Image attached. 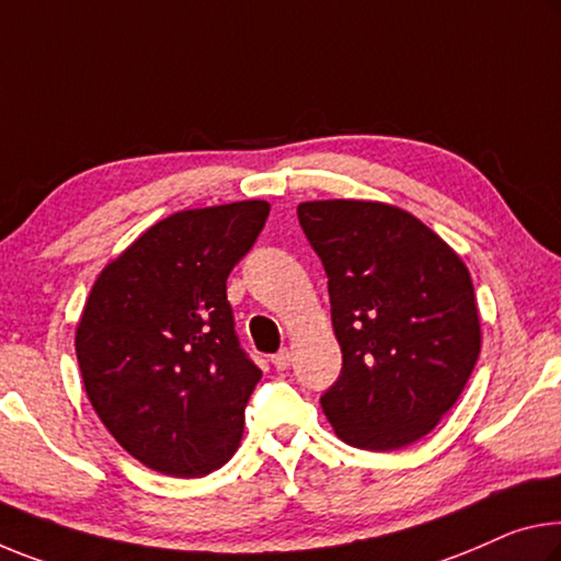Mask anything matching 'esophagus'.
Masks as SVG:
<instances>
[{
    "label": "esophagus",
    "instance_id": "obj_1",
    "mask_svg": "<svg viewBox=\"0 0 561 561\" xmlns=\"http://www.w3.org/2000/svg\"><path fill=\"white\" fill-rule=\"evenodd\" d=\"M289 362H291V352H289V350H279V352L272 357V364H274V367H277L279 371L287 369Z\"/></svg>",
    "mask_w": 561,
    "mask_h": 561
}]
</instances>
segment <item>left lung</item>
Returning a JSON list of instances; mask_svg holds the SVG:
<instances>
[{"mask_svg": "<svg viewBox=\"0 0 561 561\" xmlns=\"http://www.w3.org/2000/svg\"><path fill=\"white\" fill-rule=\"evenodd\" d=\"M324 264L342 375L322 394L334 434L392 451L422 439L472 375L482 329L467 264L439 234L385 202H301Z\"/></svg>", "mask_w": 561, "mask_h": 561, "instance_id": "left-lung-1", "label": "left lung"}]
</instances>
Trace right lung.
Masks as SVG:
<instances>
[{"label":"right lung","instance_id":"add662e5","mask_svg":"<svg viewBox=\"0 0 561 561\" xmlns=\"http://www.w3.org/2000/svg\"><path fill=\"white\" fill-rule=\"evenodd\" d=\"M266 217L262 199L176 211L89 291L75 334L87 397L122 449L159 474L204 477L242 442L262 371L239 346L227 277Z\"/></svg>","mask_w":561,"mask_h":561}]
</instances>
